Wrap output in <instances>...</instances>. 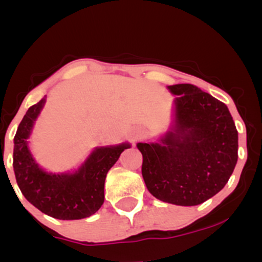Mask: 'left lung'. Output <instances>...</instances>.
Returning a JSON list of instances; mask_svg holds the SVG:
<instances>
[{
	"instance_id": "left-lung-1",
	"label": "left lung",
	"mask_w": 262,
	"mask_h": 262,
	"mask_svg": "<svg viewBox=\"0 0 262 262\" xmlns=\"http://www.w3.org/2000/svg\"><path fill=\"white\" fill-rule=\"evenodd\" d=\"M176 95L175 125L158 143H139L141 175L155 198L197 206L217 194L237 161V130L223 102L191 83Z\"/></svg>"
}]
</instances>
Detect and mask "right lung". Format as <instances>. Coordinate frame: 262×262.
<instances>
[{
  "mask_svg": "<svg viewBox=\"0 0 262 262\" xmlns=\"http://www.w3.org/2000/svg\"><path fill=\"white\" fill-rule=\"evenodd\" d=\"M40 100L27 111L14 135L13 169L23 196L40 212L62 221L95 214L104 202V181L128 144L93 150L85 164L70 175H53L35 164L28 150L33 123L43 108Z\"/></svg>",
  "mask_w": 262,
  "mask_h": 262,
  "instance_id": "1",
  "label": "right lung"
}]
</instances>
